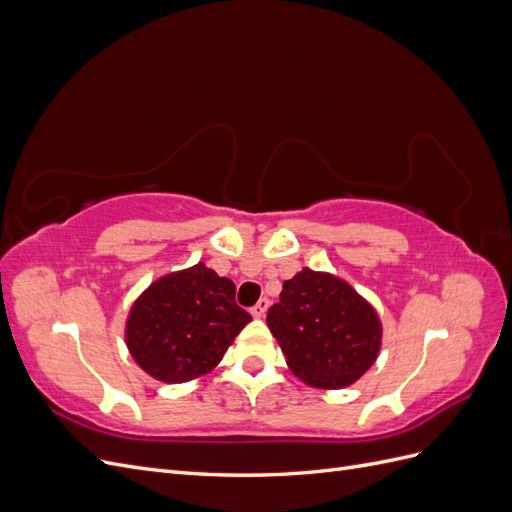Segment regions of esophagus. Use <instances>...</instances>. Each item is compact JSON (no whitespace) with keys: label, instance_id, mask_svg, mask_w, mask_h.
I'll use <instances>...</instances> for the list:
<instances>
[{"label":"esophagus","instance_id":"esophagus-1","mask_svg":"<svg viewBox=\"0 0 512 512\" xmlns=\"http://www.w3.org/2000/svg\"><path fill=\"white\" fill-rule=\"evenodd\" d=\"M267 309H269V299H260L254 307H252V316L254 318H262L267 314Z\"/></svg>","mask_w":512,"mask_h":512}]
</instances>
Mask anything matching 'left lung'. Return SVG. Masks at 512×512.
I'll list each match as a JSON object with an SVG mask.
<instances>
[{"label": "left lung", "mask_w": 512, "mask_h": 512, "mask_svg": "<svg viewBox=\"0 0 512 512\" xmlns=\"http://www.w3.org/2000/svg\"><path fill=\"white\" fill-rule=\"evenodd\" d=\"M267 324L290 371L316 389H346L376 363L382 324L348 282L303 269L284 282Z\"/></svg>", "instance_id": "left-lung-1"}]
</instances>
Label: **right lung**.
Listing matches in <instances>:
<instances>
[{
  "label": "right lung",
  "mask_w": 512,
  "mask_h": 512,
  "mask_svg": "<svg viewBox=\"0 0 512 512\" xmlns=\"http://www.w3.org/2000/svg\"><path fill=\"white\" fill-rule=\"evenodd\" d=\"M252 316L235 284L198 265L168 273L132 303L126 346L151 378L179 384L209 374Z\"/></svg>",
  "instance_id": "1"
}]
</instances>
